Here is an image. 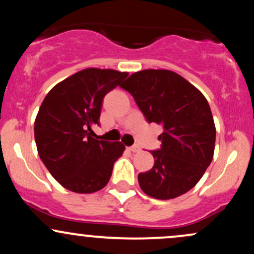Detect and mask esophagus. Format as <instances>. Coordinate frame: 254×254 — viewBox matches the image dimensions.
Masks as SVG:
<instances>
[{
    "mask_svg": "<svg viewBox=\"0 0 254 254\" xmlns=\"http://www.w3.org/2000/svg\"><path fill=\"white\" fill-rule=\"evenodd\" d=\"M129 150L132 151V153H138L139 150V147H137V145H132V147H129Z\"/></svg>",
    "mask_w": 254,
    "mask_h": 254,
    "instance_id": "34e87169",
    "label": "esophagus"
}]
</instances>
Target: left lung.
<instances>
[{"label": "left lung", "instance_id": "1", "mask_svg": "<svg viewBox=\"0 0 254 254\" xmlns=\"http://www.w3.org/2000/svg\"><path fill=\"white\" fill-rule=\"evenodd\" d=\"M121 87L149 123L164 125L161 148L151 151L153 168L138 174L142 191L162 200L190 191L214 157L216 127L208 100L186 78L166 69L133 72Z\"/></svg>", "mask_w": 254, "mask_h": 254}]
</instances>
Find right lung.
<instances>
[{
  "label": "right lung",
  "instance_id": "obj_1",
  "mask_svg": "<svg viewBox=\"0 0 254 254\" xmlns=\"http://www.w3.org/2000/svg\"><path fill=\"white\" fill-rule=\"evenodd\" d=\"M129 72L87 68L61 81L46 94L34 121L38 154L66 190L93 193L109 183L113 164L123 155L122 142L94 138L103 99Z\"/></svg>",
  "mask_w": 254,
  "mask_h": 254
}]
</instances>
